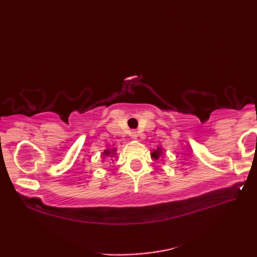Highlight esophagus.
I'll use <instances>...</instances> for the list:
<instances>
[{"instance_id": "esophagus-1", "label": "esophagus", "mask_w": 257, "mask_h": 257, "mask_svg": "<svg viewBox=\"0 0 257 257\" xmlns=\"http://www.w3.org/2000/svg\"><path fill=\"white\" fill-rule=\"evenodd\" d=\"M130 137H132L133 139H137L138 138V133L135 132V130H134V132L130 133Z\"/></svg>"}]
</instances>
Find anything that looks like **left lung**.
Returning <instances> with one entry per match:
<instances>
[{
	"instance_id": "8db88e82",
	"label": "left lung",
	"mask_w": 257,
	"mask_h": 257,
	"mask_svg": "<svg viewBox=\"0 0 257 257\" xmlns=\"http://www.w3.org/2000/svg\"><path fill=\"white\" fill-rule=\"evenodd\" d=\"M162 156V149L160 148H158V149H156V150H154L152 151V154H151V157L154 158V159H156V160H158L159 159V158Z\"/></svg>"
}]
</instances>
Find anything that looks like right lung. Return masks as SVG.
I'll use <instances>...</instances> for the list:
<instances>
[{
  "label": "right lung",
  "instance_id": "add662e5",
  "mask_svg": "<svg viewBox=\"0 0 257 257\" xmlns=\"http://www.w3.org/2000/svg\"><path fill=\"white\" fill-rule=\"evenodd\" d=\"M114 154H116V149H106L102 152L103 156H110V157H113Z\"/></svg>",
  "mask_w": 257,
  "mask_h": 257
}]
</instances>
